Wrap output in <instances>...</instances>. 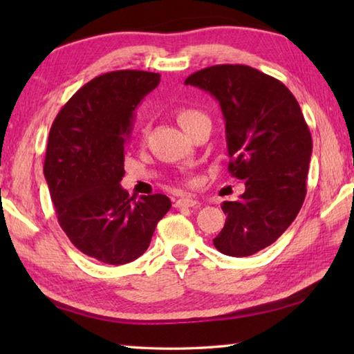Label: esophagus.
I'll use <instances>...</instances> for the list:
<instances>
[{
	"instance_id": "1",
	"label": "esophagus",
	"mask_w": 354,
	"mask_h": 354,
	"mask_svg": "<svg viewBox=\"0 0 354 354\" xmlns=\"http://www.w3.org/2000/svg\"><path fill=\"white\" fill-rule=\"evenodd\" d=\"M176 207H199V201L193 199V198H179L176 202H175Z\"/></svg>"
}]
</instances>
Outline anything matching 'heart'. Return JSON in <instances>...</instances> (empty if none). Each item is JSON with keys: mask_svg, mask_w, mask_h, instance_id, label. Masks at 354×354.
I'll return each mask as SVG.
<instances>
[{"mask_svg": "<svg viewBox=\"0 0 354 354\" xmlns=\"http://www.w3.org/2000/svg\"><path fill=\"white\" fill-rule=\"evenodd\" d=\"M176 120H178L179 126H181L185 132H189L192 127H194L201 122H205V120H208V118L204 112L196 109V108L184 106V108H179L176 111Z\"/></svg>", "mask_w": 354, "mask_h": 354, "instance_id": "obj_1", "label": "heart"}]
</instances>
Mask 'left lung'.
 Here are the masks:
<instances>
[{"label": "left lung", "mask_w": 354, "mask_h": 354, "mask_svg": "<svg viewBox=\"0 0 354 354\" xmlns=\"http://www.w3.org/2000/svg\"><path fill=\"white\" fill-rule=\"evenodd\" d=\"M185 85L219 102L228 170L245 179V193L222 204L227 221L213 243L225 255L248 257L272 245L301 209L312 155L309 126L280 80L248 65L208 66Z\"/></svg>", "instance_id": "left-lung-1"}]
</instances>
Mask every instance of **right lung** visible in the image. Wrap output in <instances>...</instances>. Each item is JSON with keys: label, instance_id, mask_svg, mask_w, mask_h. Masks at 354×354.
<instances>
[{"label": "right lung", "instance_id": "right-lung-1", "mask_svg": "<svg viewBox=\"0 0 354 354\" xmlns=\"http://www.w3.org/2000/svg\"><path fill=\"white\" fill-rule=\"evenodd\" d=\"M158 84V73L102 74L64 104L50 129L44 176L59 225L80 252L106 265L145 254L171 207L165 194L135 199L120 185L135 109Z\"/></svg>", "mask_w": 354, "mask_h": 354}]
</instances>
